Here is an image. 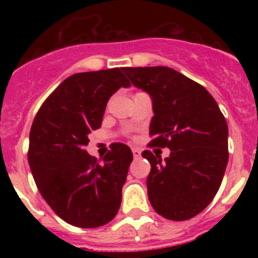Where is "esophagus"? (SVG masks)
<instances>
[{"mask_svg": "<svg viewBox=\"0 0 258 258\" xmlns=\"http://www.w3.org/2000/svg\"><path fill=\"white\" fill-rule=\"evenodd\" d=\"M132 152H133V156L136 157V159H138V157L141 156V150L140 149H136V147H134V149H132Z\"/></svg>", "mask_w": 258, "mask_h": 258, "instance_id": "34e87169", "label": "esophagus"}]
</instances>
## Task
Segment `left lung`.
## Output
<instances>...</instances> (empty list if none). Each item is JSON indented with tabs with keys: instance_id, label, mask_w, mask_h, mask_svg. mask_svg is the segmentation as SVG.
I'll list each match as a JSON object with an SVG mask.
<instances>
[{
	"instance_id": "obj_1",
	"label": "left lung",
	"mask_w": 258,
	"mask_h": 258,
	"mask_svg": "<svg viewBox=\"0 0 258 258\" xmlns=\"http://www.w3.org/2000/svg\"><path fill=\"white\" fill-rule=\"evenodd\" d=\"M132 84L151 95L150 147H168L161 160L150 150L147 192L164 218L195 217L216 197L229 161L227 122L204 86L169 67L122 68Z\"/></svg>"
}]
</instances>
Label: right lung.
Wrapping results in <instances>:
<instances>
[{
  "mask_svg": "<svg viewBox=\"0 0 258 258\" xmlns=\"http://www.w3.org/2000/svg\"><path fill=\"white\" fill-rule=\"evenodd\" d=\"M121 86H131L122 68L72 75L46 98L32 124L28 163L38 191L74 226H103L121 204L132 150L112 143L102 163L85 150L89 133L101 127L107 102Z\"/></svg>",
  "mask_w": 258,
  "mask_h": 258,
  "instance_id": "obj_1",
  "label": "right lung"
}]
</instances>
